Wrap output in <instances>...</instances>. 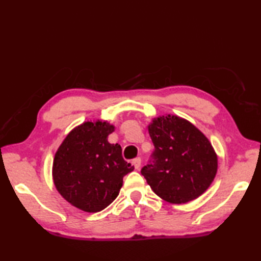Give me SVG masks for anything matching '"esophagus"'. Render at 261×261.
Segmentation results:
<instances>
[{"instance_id":"obj_1","label":"esophagus","mask_w":261,"mask_h":261,"mask_svg":"<svg viewBox=\"0 0 261 261\" xmlns=\"http://www.w3.org/2000/svg\"><path fill=\"white\" fill-rule=\"evenodd\" d=\"M132 165H134V167H135V169H139L140 168V166H141V158L140 157H138V158H136V159H134L132 160Z\"/></svg>"}]
</instances>
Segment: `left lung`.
<instances>
[{
  "mask_svg": "<svg viewBox=\"0 0 261 261\" xmlns=\"http://www.w3.org/2000/svg\"><path fill=\"white\" fill-rule=\"evenodd\" d=\"M154 151L141 174L164 201L184 204L201 196L218 171V156L203 132L177 115L154 118L148 125Z\"/></svg>",
  "mask_w": 261,
  "mask_h": 261,
  "instance_id": "obj_1",
  "label": "left lung"
}]
</instances>
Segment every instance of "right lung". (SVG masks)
Segmentation results:
<instances>
[{
	"label": "right lung",
	"instance_id": "right-lung-1",
	"mask_svg": "<svg viewBox=\"0 0 261 261\" xmlns=\"http://www.w3.org/2000/svg\"><path fill=\"white\" fill-rule=\"evenodd\" d=\"M114 125L87 121L65 138L53 164L54 184L66 201L90 213L99 212L118 197L123 177L135 169L122 157L118 143H110Z\"/></svg>",
	"mask_w": 261,
	"mask_h": 261
}]
</instances>
